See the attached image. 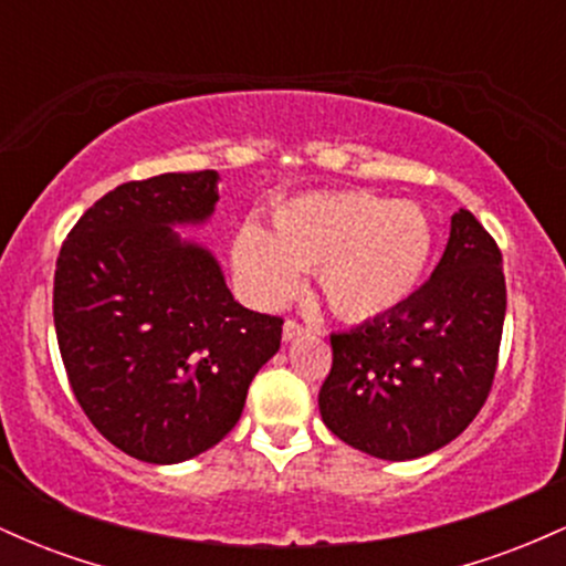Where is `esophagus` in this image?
I'll use <instances>...</instances> for the list:
<instances>
[{
	"label": "esophagus",
	"mask_w": 566,
	"mask_h": 566,
	"mask_svg": "<svg viewBox=\"0 0 566 566\" xmlns=\"http://www.w3.org/2000/svg\"><path fill=\"white\" fill-rule=\"evenodd\" d=\"M305 333H308V329H305L303 324H297V322H292V319L284 322V329H282V337H284V343L295 340V337H301V335H305Z\"/></svg>",
	"instance_id": "34e87169"
}]
</instances>
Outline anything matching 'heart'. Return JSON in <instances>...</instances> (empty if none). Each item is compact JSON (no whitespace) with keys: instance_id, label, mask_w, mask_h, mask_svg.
I'll list each match as a JSON object with an SVG mask.
<instances>
[{"instance_id":"b5f03b06","label":"heart","mask_w":566,"mask_h":566,"mask_svg":"<svg viewBox=\"0 0 566 566\" xmlns=\"http://www.w3.org/2000/svg\"><path fill=\"white\" fill-rule=\"evenodd\" d=\"M433 252V226L418 205L365 191L305 193L279 201L271 229L247 223L233 239V271L263 305L316 282L335 314L375 319L418 290Z\"/></svg>"}]
</instances>
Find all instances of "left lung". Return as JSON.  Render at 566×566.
Returning a JSON list of instances; mask_svg holds the SVG:
<instances>
[{
    "mask_svg": "<svg viewBox=\"0 0 566 566\" xmlns=\"http://www.w3.org/2000/svg\"><path fill=\"white\" fill-rule=\"evenodd\" d=\"M505 319L503 255L469 210L420 290L388 314L333 333L324 426L354 450L415 460L469 428L495 380Z\"/></svg>",
    "mask_w": 566,
    "mask_h": 566,
    "instance_id": "left-lung-1",
    "label": "left lung"
}]
</instances>
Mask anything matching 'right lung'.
I'll list each match as a JSON object with an SVG mask.
<instances>
[{
  "mask_svg": "<svg viewBox=\"0 0 566 566\" xmlns=\"http://www.w3.org/2000/svg\"><path fill=\"white\" fill-rule=\"evenodd\" d=\"M216 170L116 186L80 218L55 265L53 316L71 391L97 431L143 463H184L239 423L282 319L233 301L201 226Z\"/></svg>",
  "mask_w": 566,
  "mask_h": 566,
  "instance_id": "add662e5",
  "label": "right lung"
}]
</instances>
